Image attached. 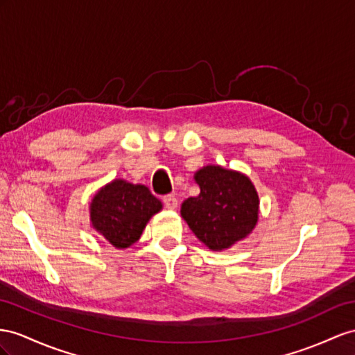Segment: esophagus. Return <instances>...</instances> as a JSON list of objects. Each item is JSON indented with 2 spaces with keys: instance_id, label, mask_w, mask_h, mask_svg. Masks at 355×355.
Instances as JSON below:
<instances>
[{
  "instance_id": "1",
  "label": "esophagus",
  "mask_w": 355,
  "mask_h": 355,
  "mask_svg": "<svg viewBox=\"0 0 355 355\" xmlns=\"http://www.w3.org/2000/svg\"><path fill=\"white\" fill-rule=\"evenodd\" d=\"M163 202H165V207L168 208V210H175L178 205L175 195H166L165 198H163Z\"/></svg>"
}]
</instances>
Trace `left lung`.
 Listing matches in <instances>:
<instances>
[{
	"label": "left lung",
	"instance_id": "obj_1",
	"mask_svg": "<svg viewBox=\"0 0 355 355\" xmlns=\"http://www.w3.org/2000/svg\"><path fill=\"white\" fill-rule=\"evenodd\" d=\"M201 193L181 204V216L208 249L223 250L255 228L259 198L241 172L208 165L195 174Z\"/></svg>",
	"mask_w": 355,
	"mask_h": 355
}]
</instances>
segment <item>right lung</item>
<instances>
[{
	"label": "right lung",
	"instance_id": "obj_1",
	"mask_svg": "<svg viewBox=\"0 0 355 355\" xmlns=\"http://www.w3.org/2000/svg\"><path fill=\"white\" fill-rule=\"evenodd\" d=\"M160 210L162 202L147 186L118 178L94 195L89 219L115 249H127L139 240L145 225Z\"/></svg>",
	"mask_w": 355,
	"mask_h": 355
}]
</instances>
